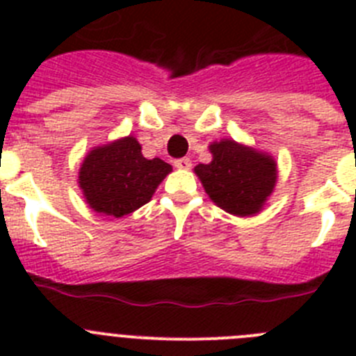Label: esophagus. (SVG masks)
Listing matches in <instances>:
<instances>
[{
	"mask_svg": "<svg viewBox=\"0 0 356 356\" xmlns=\"http://www.w3.org/2000/svg\"><path fill=\"white\" fill-rule=\"evenodd\" d=\"M191 165H193V163H191V159H187V156H181V159L175 160V168L178 169H188Z\"/></svg>",
	"mask_w": 356,
	"mask_h": 356,
	"instance_id": "obj_1",
	"label": "esophagus"
}]
</instances>
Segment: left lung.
Returning a JSON list of instances; mask_svg holds the SVG:
<instances>
[{
  "label": "left lung",
  "mask_w": 356,
  "mask_h": 356,
  "mask_svg": "<svg viewBox=\"0 0 356 356\" xmlns=\"http://www.w3.org/2000/svg\"><path fill=\"white\" fill-rule=\"evenodd\" d=\"M212 162L194 172L217 207L234 216H253L262 210L276 185V162L271 155L222 139L209 146Z\"/></svg>",
  "instance_id": "8db88e82"
}]
</instances>
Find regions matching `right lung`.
I'll return each instance as SVG.
<instances>
[{"label": "right lung", "instance_id": "add662e5", "mask_svg": "<svg viewBox=\"0 0 356 356\" xmlns=\"http://www.w3.org/2000/svg\"><path fill=\"white\" fill-rule=\"evenodd\" d=\"M140 149L139 140L128 135L94 147L85 156L78 172V185L94 212L122 217L153 197L172 168L160 159L147 160Z\"/></svg>", "mask_w": 356, "mask_h": 356}]
</instances>
